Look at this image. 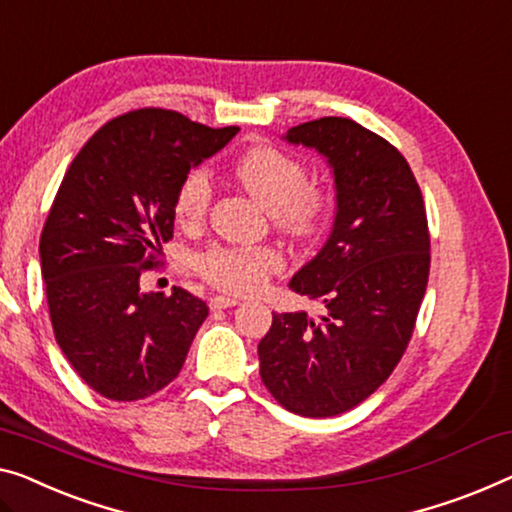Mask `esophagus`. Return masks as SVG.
I'll return each instance as SVG.
<instances>
[{
	"label": "esophagus",
	"mask_w": 512,
	"mask_h": 512,
	"mask_svg": "<svg viewBox=\"0 0 512 512\" xmlns=\"http://www.w3.org/2000/svg\"><path fill=\"white\" fill-rule=\"evenodd\" d=\"M209 305L211 310H225V308H232V305H239V299H234V296H213Z\"/></svg>",
	"instance_id": "esophagus-1"
}]
</instances>
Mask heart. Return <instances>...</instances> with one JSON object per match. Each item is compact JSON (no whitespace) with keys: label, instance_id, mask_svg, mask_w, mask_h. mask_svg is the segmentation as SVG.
I'll use <instances>...</instances> for the list:
<instances>
[{"label":"heart","instance_id":"1","mask_svg":"<svg viewBox=\"0 0 512 512\" xmlns=\"http://www.w3.org/2000/svg\"><path fill=\"white\" fill-rule=\"evenodd\" d=\"M234 179L269 211L271 223L280 234L305 241L322 230L331 211V193L308 183V167L299 158L273 147L248 151L234 165ZM211 207L209 174L193 170L177 190V218L183 227H200ZM200 273L211 285L230 294L257 292L269 276L282 269L276 248H232L213 246L200 257Z\"/></svg>","mask_w":512,"mask_h":512}]
</instances>
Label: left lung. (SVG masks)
I'll return each instance as SVG.
<instances>
[{
    "label": "left lung",
    "mask_w": 512,
    "mask_h": 512,
    "mask_svg": "<svg viewBox=\"0 0 512 512\" xmlns=\"http://www.w3.org/2000/svg\"><path fill=\"white\" fill-rule=\"evenodd\" d=\"M285 140L319 151L333 170L331 236L289 282L326 315H273L259 375L287 411L329 418L370 398L400 363L430 276V232L414 172L384 137L322 117Z\"/></svg>",
    "instance_id": "left-lung-1"
}]
</instances>
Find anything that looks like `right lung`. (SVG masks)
I'll use <instances>...</instances> for the list:
<instances>
[{
	"label": "right lung",
	"mask_w": 512,
	"mask_h": 512,
	"mask_svg": "<svg viewBox=\"0 0 512 512\" xmlns=\"http://www.w3.org/2000/svg\"><path fill=\"white\" fill-rule=\"evenodd\" d=\"M239 133L174 110L121 114L73 158L41 234V273L61 352L98 395L133 402L179 375L207 303L186 289L140 292L174 232L190 167Z\"/></svg>",
	"instance_id": "add662e5"
}]
</instances>
